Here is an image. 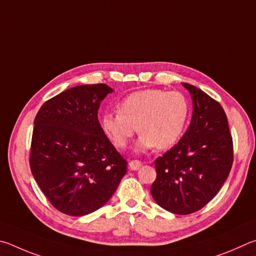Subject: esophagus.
I'll return each instance as SVG.
<instances>
[{"label":"esophagus","mask_w":256,"mask_h":256,"mask_svg":"<svg viewBox=\"0 0 256 256\" xmlns=\"http://www.w3.org/2000/svg\"><path fill=\"white\" fill-rule=\"evenodd\" d=\"M142 166V162L140 160H130L129 162V168L132 170V171H137V170H140Z\"/></svg>","instance_id":"esophagus-1"}]
</instances>
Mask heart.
Here are the masks:
<instances>
[{"instance_id": "1", "label": "heart", "mask_w": 256, "mask_h": 256, "mask_svg": "<svg viewBox=\"0 0 256 256\" xmlns=\"http://www.w3.org/2000/svg\"><path fill=\"white\" fill-rule=\"evenodd\" d=\"M188 118L189 103L181 92L148 88L129 94L119 111L104 112L101 127L116 148H126L140 127L137 150H168L180 140Z\"/></svg>"}]
</instances>
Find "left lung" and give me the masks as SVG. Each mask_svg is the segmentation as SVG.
<instances>
[{
    "label": "left lung",
    "instance_id": "1",
    "mask_svg": "<svg viewBox=\"0 0 256 256\" xmlns=\"http://www.w3.org/2000/svg\"><path fill=\"white\" fill-rule=\"evenodd\" d=\"M182 85L192 98L191 122L178 144L155 160L150 192L160 207L189 214L204 207L227 180L232 140L222 106L194 85Z\"/></svg>",
    "mask_w": 256,
    "mask_h": 256
}]
</instances>
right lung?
Listing matches in <instances>:
<instances>
[{
  "label": "right lung",
  "instance_id": "add662e5",
  "mask_svg": "<svg viewBox=\"0 0 256 256\" xmlns=\"http://www.w3.org/2000/svg\"><path fill=\"white\" fill-rule=\"evenodd\" d=\"M114 92L106 84L70 88L44 102L34 119L30 168L50 204L70 216L106 204L127 173L98 119Z\"/></svg>",
  "mask_w": 256,
  "mask_h": 256
}]
</instances>
